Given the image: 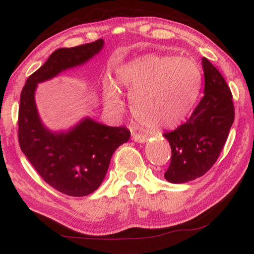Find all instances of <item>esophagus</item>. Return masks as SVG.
<instances>
[{"label":"esophagus","instance_id":"1","mask_svg":"<svg viewBox=\"0 0 254 254\" xmlns=\"http://www.w3.org/2000/svg\"><path fill=\"white\" fill-rule=\"evenodd\" d=\"M149 138L148 134H141V133H132V140L138 143L146 142Z\"/></svg>","mask_w":254,"mask_h":254}]
</instances>
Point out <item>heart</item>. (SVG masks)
I'll use <instances>...</instances> for the list:
<instances>
[{"label":"heart","instance_id":"b5f03b06","mask_svg":"<svg viewBox=\"0 0 254 254\" xmlns=\"http://www.w3.org/2000/svg\"><path fill=\"white\" fill-rule=\"evenodd\" d=\"M118 82L131 96L134 118L149 128H172L183 123L194 108L202 86V73L193 60L149 55L120 67ZM106 106L124 110L119 88L108 83Z\"/></svg>","mask_w":254,"mask_h":254}]
</instances>
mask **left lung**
I'll use <instances>...</instances> for the list:
<instances>
[{
  "label": "left lung",
  "mask_w": 254,
  "mask_h": 254,
  "mask_svg": "<svg viewBox=\"0 0 254 254\" xmlns=\"http://www.w3.org/2000/svg\"><path fill=\"white\" fill-rule=\"evenodd\" d=\"M203 97L187 122L166 132L172 157L165 179L174 184L202 176L216 163L234 122L232 92L220 72L202 58Z\"/></svg>",
  "instance_id": "obj_1"
}]
</instances>
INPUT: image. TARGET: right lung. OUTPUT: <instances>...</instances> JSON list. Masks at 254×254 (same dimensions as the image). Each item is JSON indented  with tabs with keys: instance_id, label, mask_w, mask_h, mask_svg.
I'll return each instance as SVG.
<instances>
[{
	"instance_id": "right-lung-1",
	"label": "right lung",
	"mask_w": 254,
	"mask_h": 254,
	"mask_svg": "<svg viewBox=\"0 0 254 254\" xmlns=\"http://www.w3.org/2000/svg\"><path fill=\"white\" fill-rule=\"evenodd\" d=\"M104 47V40L71 48H59L27 79L20 95L19 143L43 180L55 190L84 196L105 179L112 155L130 139L124 127H108L83 118L64 131H52L40 119L35 92L38 83L87 63Z\"/></svg>"
}]
</instances>
